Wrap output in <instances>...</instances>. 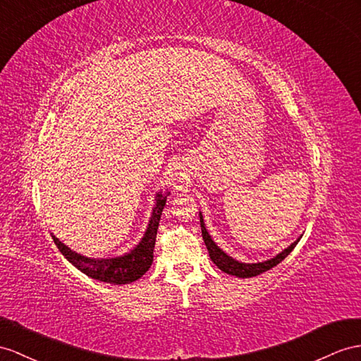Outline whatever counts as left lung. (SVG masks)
Wrapping results in <instances>:
<instances>
[{
    "mask_svg": "<svg viewBox=\"0 0 361 361\" xmlns=\"http://www.w3.org/2000/svg\"><path fill=\"white\" fill-rule=\"evenodd\" d=\"M200 223H201L202 239H204V244H206L207 250H209L210 259L214 261V264L218 267L221 271L236 276V277H243V279H245V277L257 276V274H261L264 271H269L270 269H273V267H276L277 264L282 262L285 257L293 252V248L298 245L299 239H300L299 238L298 241H294L290 247H286L285 250H282L279 255H276L274 257H271V259H269V261L257 262V264H244V262H239V261L233 259V257L228 256L227 253H224L214 241H212V238H210L207 228L204 226V219H202L201 212H200Z\"/></svg>",
    "mask_w": 361,
    "mask_h": 361,
    "instance_id": "1",
    "label": "left lung"
}]
</instances>
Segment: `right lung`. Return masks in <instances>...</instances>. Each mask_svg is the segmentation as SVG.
I'll use <instances>...</instances> for the list:
<instances>
[{
  "label": "right lung",
  "instance_id": "1",
  "mask_svg": "<svg viewBox=\"0 0 361 361\" xmlns=\"http://www.w3.org/2000/svg\"><path fill=\"white\" fill-rule=\"evenodd\" d=\"M169 193H157V202L152 209V215L149 224L145 232L142 241L135 245L131 252L125 253L123 256L106 257V259H94V257L82 256L76 252H73L66 244H62L56 236H51L54 244L59 248V252L66 256V259L76 267L84 274L91 279H97L100 282L123 285L131 283L149 270V267L154 259V247L157 238V228L161 218V212L166 206V198Z\"/></svg>",
  "mask_w": 361,
  "mask_h": 361
}]
</instances>
